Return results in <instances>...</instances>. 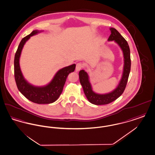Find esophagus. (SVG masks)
I'll use <instances>...</instances> for the list:
<instances>
[{
	"instance_id": "1",
	"label": "esophagus",
	"mask_w": 155,
	"mask_h": 155,
	"mask_svg": "<svg viewBox=\"0 0 155 155\" xmlns=\"http://www.w3.org/2000/svg\"><path fill=\"white\" fill-rule=\"evenodd\" d=\"M84 66V65H83V64L81 63V62H80V63H78L77 64H76V68H75V69H76V71H80V70H81V68H82V67Z\"/></svg>"
}]
</instances>
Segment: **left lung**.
<instances>
[{"label":"left lung","mask_w":155,"mask_h":155,"mask_svg":"<svg viewBox=\"0 0 155 155\" xmlns=\"http://www.w3.org/2000/svg\"><path fill=\"white\" fill-rule=\"evenodd\" d=\"M111 34L108 38L109 41H114L120 46L124 54V64L122 78L117 87L110 93L106 94H98L92 91L89 80L88 75L84 70L79 72V78L84 94L89 102L96 105L107 104L117 99L125 90L131 70L130 50L125 39L115 28H110Z\"/></svg>","instance_id":"8db88e82"}]
</instances>
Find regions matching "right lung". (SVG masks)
<instances>
[{
	"mask_svg": "<svg viewBox=\"0 0 155 155\" xmlns=\"http://www.w3.org/2000/svg\"><path fill=\"white\" fill-rule=\"evenodd\" d=\"M39 32L38 31H33L28 35L23 38L21 41L15 54V81L17 88L27 99L34 103L38 104H49L55 102L61 95L63 87L66 81L68 75L73 72L75 64L64 67L60 69L54 75L51 82L44 87H35L26 81L20 70L19 60L22 48L30 37Z\"/></svg>",
	"mask_w": 155,
	"mask_h": 155,
	"instance_id": "add662e5",
	"label": "right lung"
}]
</instances>
